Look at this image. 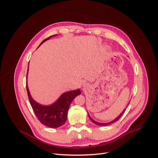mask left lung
Returning <instances> with one entry per match:
<instances>
[{"instance_id":"obj_1","label":"left lung","mask_w":158,"mask_h":158,"mask_svg":"<svg viewBox=\"0 0 158 158\" xmlns=\"http://www.w3.org/2000/svg\"><path fill=\"white\" fill-rule=\"evenodd\" d=\"M125 111H126V109L123 110V111L118 116V117L116 118L115 120H113L112 122H108V123H98V122H95V120H94L92 118L90 117V116L89 115V114H88V116H89V119L92 120V122H93V123H94L95 124H96V125H98V126H108V125H110V124H111V123H114V122H117V121H118L119 119H120V118L122 117V115L124 113V112H125Z\"/></svg>"}]
</instances>
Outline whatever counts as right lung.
Wrapping results in <instances>:
<instances>
[{"instance_id": "add662e5", "label": "right lung", "mask_w": 158, "mask_h": 158, "mask_svg": "<svg viewBox=\"0 0 158 158\" xmlns=\"http://www.w3.org/2000/svg\"><path fill=\"white\" fill-rule=\"evenodd\" d=\"M55 35L51 36H54ZM51 36L44 40L41 44L48 40ZM26 88L30 104L36 117L41 123L51 128H57L63 125L66 120V118H67V113L71 102L75 97L81 94L80 89L65 92L61 95L54 104L51 106H45L36 102L31 98L27 83Z\"/></svg>"}]
</instances>
